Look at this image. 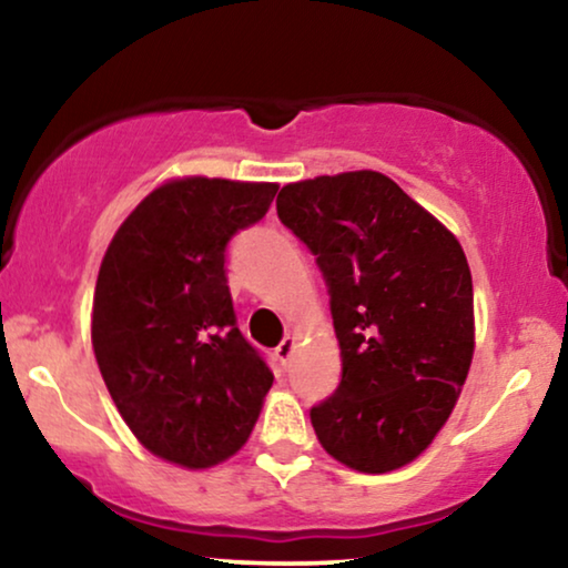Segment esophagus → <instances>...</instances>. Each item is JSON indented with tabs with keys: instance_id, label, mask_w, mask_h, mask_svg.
<instances>
[{
	"instance_id": "obj_1",
	"label": "esophagus",
	"mask_w": 568,
	"mask_h": 568,
	"mask_svg": "<svg viewBox=\"0 0 568 568\" xmlns=\"http://www.w3.org/2000/svg\"><path fill=\"white\" fill-rule=\"evenodd\" d=\"M292 352H294V336H284V338H282V344H278V346L274 348L276 359H278V362H282V364H286V362H290V356H292Z\"/></svg>"
}]
</instances>
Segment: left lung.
<instances>
[{"label": "left lung", "instance_id": "obj_1", "mask_svg": "<svg viewBox=\"0 0 568 568\" xmlns=\"http://www.w3.org/2000/svg\"><path fill=\"white\" fill-rule=\"evenodd\" d=\"M276 214L328 286L341 383L310 408L325 453L387 473L424 453L473 359V282L457 237L375 170L278 191Z\"/></svg>", "mask_w": 568, "mask_h": 568}]
</instances>
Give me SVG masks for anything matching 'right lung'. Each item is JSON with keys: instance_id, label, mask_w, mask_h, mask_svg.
Instances as JSON below:
<instances>
[{"instance_id": "obj_1", "label": "right lung", "mask_w": 568, "mask_h": 568, "mask_svg": "<svg viewBox=\"0 0 568 568\" xmlns=\"http://www.w3.org/2000/svg\"><path fill=\"white\" fill-rule=\"evenodd\" d=\"M276 183L181 178L115 232L92 300L108 393L158 457L209 468L251 437L274 372L237 328L227 245L266 216Z\"/></svg>"}]
</instances>
